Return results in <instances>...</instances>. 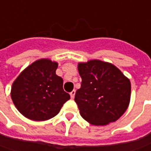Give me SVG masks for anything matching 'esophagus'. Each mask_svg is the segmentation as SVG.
Segmentation results:
<instances>
[{
  "mask_svg": "<svg viewBox=\"0 0 151 151\" xmlns=\"http://www.w3.org/2000/svg\"><path fill=\"white\" fill-rule=\"evenodd\" d=\"M75 93H76L75 90H73V91L70 93V96H71V98H72V99H73V98H74V96H75Z\"/></svg>",
  "mask_w": 151,
  "mask_h": 151,
  "instance_id": "1",
  "label": "esophagus"
}]
</instances>
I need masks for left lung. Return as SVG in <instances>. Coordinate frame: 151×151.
I'll use <instances>...</instances> for the list:
<instances>
[{
	"mask_svg": "<svg viewBox=\"0 0 151 151\" xmlns=\"http://www.w3.org/2000/svg\"><path fill=\"white\" fill-rule=\"evenodd\" d=\"M78 70L82 83L74 101L83 118L96 126L119 119L130 102V80L113 64L97 59L78 63Z\"/></svg>",
	"mask_w": 151,
	"mask_h": 151,
	"instance_id": "left-lung-1",
	"label": "left lung"
}]
</instances>
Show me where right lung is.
Instances as JSON below:
<instances>
[{"mask_svg": "<svg viewBox=\"0 0 151 151\" xmlns=\"http://www.w3.org/2000/svg\"><path fill=\"white\" fill-rule=\"evenodd\" d=\"M58 63L47 58L28 66L12 83L11 97L16 108L33 121H46L59 113L70 95L56 74Z\"/></svg>", "mask_w": 151, "mask_h": 151, "instance_id": "obj_1", "label": "right lung"}]
</instances>
